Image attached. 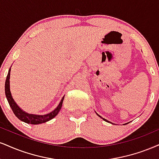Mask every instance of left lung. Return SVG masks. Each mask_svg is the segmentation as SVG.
I'll list each match as a JSON object with an SVG mask.
<instances>
[{"label":"left lung","mask_w":159,"mask_h":159,"mask_svg":"<svg viewBox=\"0 0 159 159\" xmlns=\"http://www.w3.org/2000/svg\"><path fill=\"white\" fill-rule=\"evenodd\" d=\"M97 115H98V114H97ZM98 116H99V115H98ZM99 116V117H101V118H102V116ZM102 119H103V120L106 121H107V120H106V119H103V118H102Z\"/></svg>","instance_id":"left-lung-1"}]
</instances>
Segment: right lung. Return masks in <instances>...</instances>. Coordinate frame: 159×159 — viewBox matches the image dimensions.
<instances>
[{
	"mask_svg": "<svg viewBox=\"0 0 159 159\" xmlns=\"http://www.w3.org/2000/svg\"><path fill=\"white\" fill-rule=\"evenodd\" d=\"M10 70L11 68H9V72H8L7 80H6L5 83V93L6 97L9 102V105H10L11 110H12L13 113H15V115L20 120L24 121L25 123H28V124H32V125H38L41 124V123H45L46 121L51 120L54 117H55L57 113L60 112V109H61L62 105V102H63L64 97H62L60 104L57 108L53 111L52 112L46 115L43 116H40V115H34V114H29V113H25V111H23L20 107L17 106V105L15 103V102L14 101L12 97H11L10 89H9V78H10Z\"/></svg>",
	"mask_w": 159,
	"mask_h": 159,
	"instance_id": "obj_1",
	"label": "right lung"
}]
</instances>
